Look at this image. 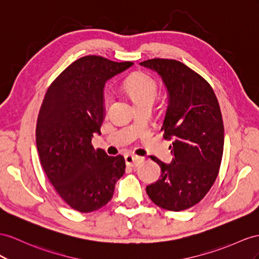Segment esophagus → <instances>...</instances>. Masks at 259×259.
Wrapping results in <instances>:
<instances>
[{
    "label": "esophagus",
    "mask_w": 259,
    "mask_h": 259,
    "mask_svg": "<svg viewBox=\"0 0 259 259\" xmlns=\"http://www.w3.org/2000/svg\"><path fill=\"white\" fill-rule=\"evenodd\" d=\"M124 160H125V164L129 165V166L136 167L139 164H141V162L143 161V157L134 155V154H127L124 156Z\"/></svg>",
    "instance_id": "34e87169"
}]
</instances>
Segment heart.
Masks as SVG:
<instances>
[{
  "label": "heart",
  "instance_id": "b5f03b06",
  "mask_svg": "<svg viewBox=\"0 0 259 259\" xmlns=\"http://www.w3.org/2000/svg\"><path fill=\"white\" fill-rule=\"evenodd\" d=\"M124 91L131 97L136 105H140L142 103H153L157 94V85L153 78L144 74H134L125 79ZM112 101V96L110 93L106 92L104 94V109L108 111L110 104Z\"/></svg>",
  "mask_w": 259,
  "mask_h": 259
}]
</instances>
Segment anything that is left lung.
<instances>
[{
	"instance_id": "left-lung-1",
	"label": "left lung",
	"mask_w": 259,
	"mask_h": 259,
	"mask_svg": "<svg viewBox=\"0 0 259 259\" xmlns=\"http://www.w3.org/2000/svg\"><path fill=\"white\" fill-rule=\"evenodd\" d=\"M140 65L161 77L167 93L162 129L173 160L166 164L152 156L161 167V178L147 186L158 207L182 211L207 195L220 168L224 128L217 96L209 83L184 63L151 59Z\"/></svg>"
}]
</instances>
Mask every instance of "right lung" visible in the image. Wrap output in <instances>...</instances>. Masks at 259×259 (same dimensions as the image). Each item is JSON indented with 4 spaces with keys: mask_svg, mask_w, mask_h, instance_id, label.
I'll return each mask as SVG.
<instances>
[{
    "mask_svg": "<svg viewBox=\"0 0 259 259\" xmlns=\"http://www.w3.org/2000/svg\"><path fill=\"white\" fill-rule=\"evenodd\" d=\"M131 65L98 56L78 59L52 82L39 110L36 143L42 168L63 200L83 213L108 203L124 174L123 156L95 150L92 139L101 135L105 119L106 82Z\"/></svg>",
    "mask_w": 259,
    "mask_h": 259,
    "instance_id": "1",
    "label": "right lung"
}]
</instances>
